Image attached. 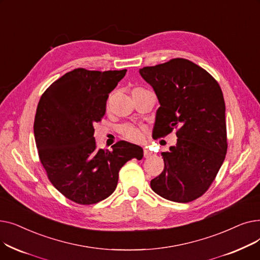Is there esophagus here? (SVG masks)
<instances>
[{
  "label": "esophagus",
  "mask_w": 260,
  "mask_h": 260,
  "mask_svg": "<svg viewBox=\"0 0 260 260\" xmlns=\"http://www.w3.org/2000/svg\"><path fill=\"white\" fill-rule=\"evenodd\" d=\"M143 156H144V158H149V157L153 156V153L151 151H148V149L144 148L143 149Z\"/></svg>",
  "instance_id": "obj_1"
}]
</instances>
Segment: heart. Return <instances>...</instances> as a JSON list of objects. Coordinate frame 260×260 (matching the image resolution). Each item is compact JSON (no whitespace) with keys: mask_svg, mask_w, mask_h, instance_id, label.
<instances>
[{"mask_svg":"<svg viewBox=\"0 0 260 260\" xmlns=\"http://www.w3.org/2000/svg\"><path fill=\"white\" fill-rule=\"evenodd\" d=\"M146 89L142 88V87H134L132 89V95H136L139 92L145 91ZM120 133L123 136V137L126 138L127 140H131L133 142H139L142 140L143 137V133H144V128L143 127H139L136 126L134 124H131V123H126V124H123L120 127Z\"/></svg>","mask_w":260,"mask_h":260,"instance_id":"heart-1","label":"heart"}]
</instances>
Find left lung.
<instances>
[{"mask_svg": "<svg viewBox=\"0 0 260 260\" xmlns=\"http://www.w3.org/2000/svg\"><path fill=\"white\" fill-rule=\"evenodd\" d=\"M139 73L160 103L153 138H165L174 129L178 138L169 152L161 154L165 169L151 187L171 201H193L209 189L225 158L221 88L206 70L182 58L143 67Z\"/></svg>", "mask_w": 260, "mask_h": 260, "instance_id": "left-lung-1", "label": "left lung"}]
</instances>
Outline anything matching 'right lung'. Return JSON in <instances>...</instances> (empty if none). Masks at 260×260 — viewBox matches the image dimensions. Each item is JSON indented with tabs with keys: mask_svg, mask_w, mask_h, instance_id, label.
<instances>
[{
	"mask_svg": "<svg viewBox=\"0 0 260 260\" xmlns=\"http://www.w3.org/2000/svg\"><path fill=\"white\" fill-rule=\"evenodd\" d=\"M122 71L65 74L43 92L34 123L41 163L51 184L78 204H94L113 194L119 171L143 149L120 140L112 151L97 147L93 124L105 115L108 94L125 76Z\"/></svg>",
	"mask_w": 260,
	"mask_h": 260,
	"instance_id": "obj_1",
	"label": "right lung"
}]
</instances>
